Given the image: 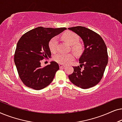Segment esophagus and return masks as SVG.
Returning a JSON list of instances; mask_svg holds the SVG:
<instances>
[{
  "label": "esophagus",
  "mask_w": 122,
  "mask_h": 122,
  "mask_svg": "<svg viewBox=\"0 0 122 122\" xmlns=\"http://www.w3.org/2000/svg\"><path fill=\"white\" fill-rule=\"evenodd\" d=\"M65 66V65L62 64H59V67L60 68H63Z\"/></svg>",
  "instance_id": "1"
}]
</instances>
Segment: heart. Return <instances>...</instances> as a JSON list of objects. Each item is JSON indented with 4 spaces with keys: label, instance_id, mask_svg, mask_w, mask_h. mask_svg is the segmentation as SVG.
<instances>
[{
    "label": "heart",
    "instance_id": "obj_1",
    "mask_svg": "<svg viewBox=\"0 0 122 122\" xmlns=\"http://www.w3.org/2000/svg\"><path fill=\"white\" fill-rule=\"evenodd\" d=\"M61 38L64 42L71 45V49L77 54L81 53L83 51L82 44L79 43V37L76 33L71 31H68L61 35ZM58 39L56 36H54L50 40L49 47L51 51L53 53L56 52L58 49ZM74 58V55L73 53L64 54L58 53L55 55L53 59L56 62L62 64H68L73 61Z\"/></svg>",
    "mask_w": 122,
    "mask_h": 122
}]
</instances>
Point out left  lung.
Returning a JSON list of instances; mask_svg holds the SVG:
<instances>
[{"label":"left lung","mask_w":122,"mask_h":122,"mask_svg":"<svg viewBox=\"0 0 122 122\" xmlns=\"http://www.w3.org/2000/svg\"><path fill=\"white\" fill-rule=\"evenodd\" d=\"M82 39L84 51L79 58L80 66H73L68 76L71 82L81 89H88L99 83L108 64L107 48L99 34L84 26L68 28Z\"/></svg>","instance_id":"obj_1"}]
</instances>
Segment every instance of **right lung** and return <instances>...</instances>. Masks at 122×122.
Returning <instances> with one entry per match:
<instances>
[{
  "instance_id": "right-lung-1",
  "label": "right lung",
  "mask_w": 122,
  "mask_h": 122,
  "mask_svg": "<svg viewBox=\"0 0 122 122\" xmlns=\"http://www.w3.org/2000/svg\"><path fill=\"white\" fill-rule=\"evenodd\" d=\"M66 29L39 26L21 36L16 45L14 59L20 79L25 86L41 90L53 81L59 69V65L53 61L42 68L41 61L51 56L49 47L51 38Z\"/></svg>"
}]
</instances>
